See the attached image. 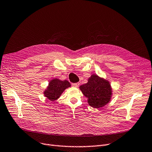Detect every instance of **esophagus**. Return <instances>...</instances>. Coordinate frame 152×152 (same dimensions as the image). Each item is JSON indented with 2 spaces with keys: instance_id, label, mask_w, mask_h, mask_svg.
<instances>
[{
  "instance_id": "esophagus-1",
  "label": "esophagus",
  "mask_w": 152,
  "mask_h": 152,
  "mask_svg": "<svg viewBox=\"0 0 152 152\" xmlns=\"http://www.w3.org/2000/svg\"><path fill=\"white\" fill-rule=\"evenodd\" d=\"M72 86L74 87H78L79 86V83H72Z\"/></svg>"
}]
</instances>
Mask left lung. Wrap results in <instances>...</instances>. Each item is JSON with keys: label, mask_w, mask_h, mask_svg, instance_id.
<instances>
[{"label": "left lung", "mask_w": 152, "mask_h": 152, "mask_svg": "<svg viewBox=\"0 0 152 152\" xmlns=\"http://www.w3.org/2000/svg\"><path fill=\"white\" fill-rule=\"evenodd\" d=\"M83 94L88 98V104L94 108H99L110 101L112 90L110 83L96 75H92L88 82L80 87Z\"/></svg>", "instance_id": "obj_1"}]
</instances>
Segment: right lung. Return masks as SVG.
Wrapping results in <instances>:
<instances>
[{"label": "right lung", "mask_w": 152, "mask_h": 152, "mask_svg": "<svg viewBox=\"0 0 152 152\" xmlns=\"http://www.w3.org/2000/svg\"><path fill=\"white\" fill-rule=\"evenodd\" d=\"M69 87L70 83L67 80H60L56 78L50 82L47 89L44 92V95L48 100L53 102L61 95L65 88Z\"/></svg>", "instance_id": "add662e5"}]
</instances>
